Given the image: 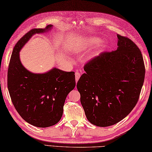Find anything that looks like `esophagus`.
<instances>
[{"label": "esophagus", "instance_id": "1", "mask_svg": "<svg viewBox=\"0 0 152 152\" xmlns=\"http://www.w3.org/2000/svg\"><path fill=\"white\" fill-rule=\"evenodd\" d=\"M81 74H82V73L80 72L79 70H76V72H75V78H76V82L78 81L80 77L81 76Z\"/></svg>", "mask_w": 152, "mask_h": 152}]
</instances>
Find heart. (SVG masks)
Here are the masks:
<instances>
[{"label":"heart","instance_id":"b5f03b06","mask_svg":"<svg viewBox=\"0 0 152 152\" xmlns=\"http://www.w3.org/2000/svg\"><path fill=\"white\" fill-rule=\"evenodd\" d=\"M91 41H93V40H91Z\"/></svg>","mask_w":152,"mask_h":152}]
</instances>
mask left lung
<instances>
[{
	"mask_svg": "<svg viewBox=\"0 0 152 152\" xmlns=\"http://www.w3.org/2000/svg\"><path fill=\"white\" fill-rule=\"evenodd\" d=\"M118 48L104 51L84 65L77 83L87 119L108 127L124 119L139 99L145 77L143 57L127 37L118 34Z\"/></svg>",
	"mask_w": 152,
	"mask_h": 152,
	"instance_id": "8db88e82",
	"label": "left lung"
}]
</instances>
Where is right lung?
<instances>
[{
	"mask_svg": "<svg viewBox=\"0 0 152 152\" xmlns=\"http://www.w3.org/2000/svg\"><path fill=\"white\" fill-rule=\"evenodd\" d=\"M52 27L33 28L13 49L8 70V89L12 102L21 117L31 125L48 127L57 124L63 113L66 96L75 88L74 72L54 68L45 74H33L22 65L19 52L35 33Z\"/></svg>",
	"mask_w": 152,
	"mask_h": 152,
	"instance_id": "obj_1",
	"label": "right lung"
}]
</instances>
